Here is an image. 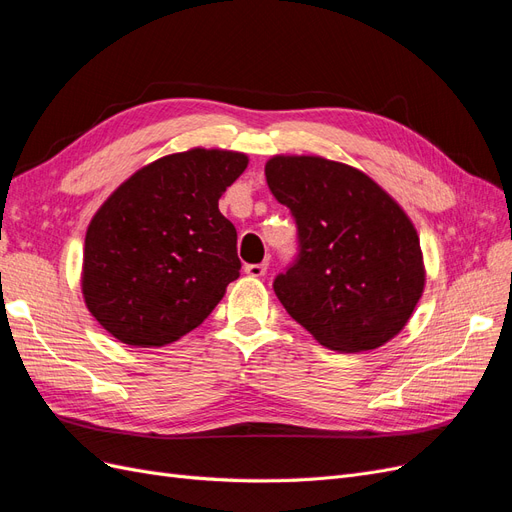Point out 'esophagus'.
Returning a JSON list of instances; mask_svg holds the SVG:
<instances>
[{
	"mask_svg": "<svg viewBox=\"0 0 512 512\" xmlns=\"http://www.w3.org/2000/svg\"><path fill=\"white\" fill-rule=\"evenodd\" d=\"M244 272L253 276V278H261L263 274L268 272V263L266 261H263V263H249V266H244Z\"/></svg>",
	"mask_w": 512,
	"mask_h": 512,
	"instance_id": "1",
	"label": "esophagus"
}]
</instances>
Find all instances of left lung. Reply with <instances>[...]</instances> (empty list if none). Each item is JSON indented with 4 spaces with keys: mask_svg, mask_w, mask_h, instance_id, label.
Wrapping results in <instances>:
<instances>
[{
    "mask_svg": "<svg viewBox=\"0 0 512 512\" xmlns=\"http://www.w3.org/2000/svg\"><path fill=\"white\" fill-rule=\"evenodd\" d=\"M266 180L298 225L300 253L274 293L327 349L372 351L398 336L425 287L417 229L357 168L317 155H274Z\"/></svg>",
    "mask_w": 512,
    "mask_h": 512,
    "instance_id": "8db88e82",
    "label": "left lung"
}]
</instances>
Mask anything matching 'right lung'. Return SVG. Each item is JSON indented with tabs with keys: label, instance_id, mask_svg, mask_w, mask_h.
<instances>
[{
	"label": "right lung",
	"instance_id": "1",
	"mask_svg": "<svg viewBox=\"0 0 512 512\" xmlns=\"http://www.w3.org/2000/svg\"><path fill=\"white\" fill-rule=\"evenodd\" d=\"M249 166L223 148L166 155L131 174L95 212L82 298L108 334L163 346L189 334L240 276L236 227L219 200Z\"/></svg>",
	"mask_w": 512,
	"mask_h": 512
}]
</instances>
